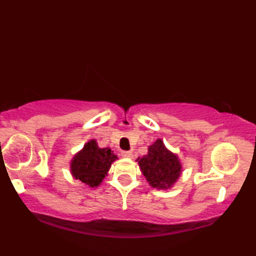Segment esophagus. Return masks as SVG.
Masks as SVG:
<instances>
[{"label":"esophagus","mask_w":256,"mask_h":256,"mask_svg":"<svg viewBox=\"0 0 256 256\" xmlns=\"http://www.w3.org/2000/svg\"><path fill=\"white\" fill-rule=\"evenodd\" d=\"M121 155L122 157H124V158H133V153L130 150H123Z\"/></svg>","instance_id":"34e87169"}]
</instances>
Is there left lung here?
Wrapping results in <instances>:
<instances>
[{"label": "left lung", "mask_w": 256, "mask_h": 256, "mask_svg": "<svg viewBox=\"0 0 256 256\" xmlns=\"http://www.w3.org/2000/svg\"><path fill=\"white\" fill-rule=\"evenodd\" d=\"M136 160L150 186L158 190L172 188L182 172L177 154L168 150L160 138L150 145L148 154Z\"/></svg>", "instance_id": "8db88e82"}]
</instances>
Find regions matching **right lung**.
<instances>
[{
	"label": "right lung",
	"instance_id": "add662e5",
	"mask_svg": "<svg viewBox=\"0 0 256 256\" xmlns=\"http://www.w3.org/2000/svg\"><path fill=\"white\" fill-rule=\"evenodd\" d=\"M118 156L111 148H100L96 140H90L70 162V172L74 179L91 188H96L108 176Z\"/></svg>",
	"mask_w": 256,
	"mask_h": 256
}]
</instances>
